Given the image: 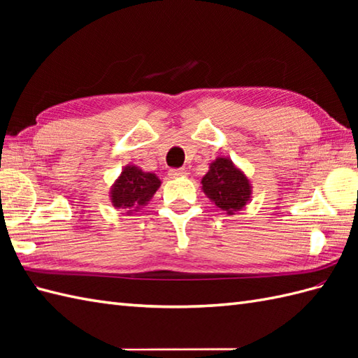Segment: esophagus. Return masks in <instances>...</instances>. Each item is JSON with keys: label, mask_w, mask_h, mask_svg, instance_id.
I'll return each mask as SVG.
<instances>
[{"label": "esophagus", "mask_w": 358, "mask_h": 358, "mask_svg": "<svg viewBox=\"0 0 358 358\" xmlns=\"http://www.w3.org/2000/svg\"><path fill=\"white\" fill-rule=\"evenodd\" d=\"M186 175H187V171L185 169V167H181V169H171V171H169V177H171V178L186 177Z\"/></svg>", "instance_id": "1"}]
</instances>
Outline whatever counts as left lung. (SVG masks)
I'll use <instances>...</instances> for the list:
<instances>
[{
  "label": "left lung",
  "mask_w": 358,
  "mask_h": 358,
  "mask_svg": "<svg viewBox=\"0 0 358 358\" xmlns=\"http://www.w3.org/2000/svg\"><path fill=\"white\" fill-rule=\"evenodd\" d=\"M201 189L208 199L227 215H235L250 201L252 186L231 158L217 157L201 178Z\"/></svg>",
  "instance_id": "left-lung-1"
}]
</instances>
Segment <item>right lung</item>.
Segmentation results:
<instances>
[{"instance_id": "add662e5", "label": "right lung", "mask_w": 358, "mask_h": 358, "mask_svg": "<svg viewBox=\"0 0 358 358\" xmlns=\"http://www.w3.org/2000/svg\"><path fill=\"white\" fill-rule=\"evenodd\" d=\"M159 186L162 180L154 172H144L138 166L127 164L110 186V203L113 208L123 209L131 215L146 206Z\"/></svg>"}]
</instances>
